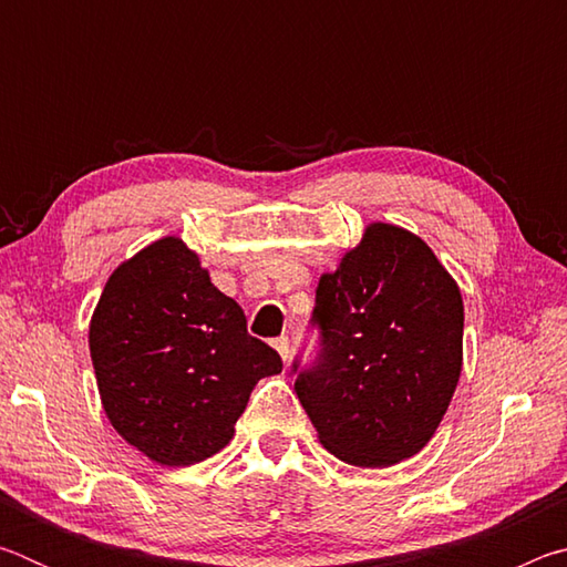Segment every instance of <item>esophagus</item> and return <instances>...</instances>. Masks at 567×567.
<instances>
[{
    "mask_svg": "<svg viewBox=\"0 0 567 567\" xmlns=\"http://www.w3.org/2000/svg\"><path fill=\"white\" fill-rule=\"evenodd\" d=\"M272 348L277 350V354H280V358H282V360H287V358H290V340H287V338H285V334H282V338H277V340L272 342Z\"/></svg>",
    "mask_w": 567,
    "mask_h": 567,
    "instance_id": "34e87169",
    "label": "esophagus"
}]
</instances>
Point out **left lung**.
<instances>
[{
  "label": "left lung",
  "mask_w": 567,
  "mask_h": 567,
  "mask_svg": "<svg viewBox=\"0 0 567 567\" xmlns=\"http://www.w3.org/2000/svg\"><path fill=\"white\" fill-rule=\"evenodd\" d=\"M322 352L295 390L322 447L390 467L417 455L463 370V295L415 233L370 223L315 290ZM297 370V364H295Z\"/></svg>",
  "instance_id": "obj_1"
}]
</instances>
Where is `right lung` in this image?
Listing matches in <instances>:
<instances>
[{
    "label": "right lung",
    "mask_w": 567,
    "mask_h": 567,
    "mask_svg": "<svg viewBox=\"0 0 567 567\" xmlns=\"http://www.w3.org/2000/svg\"><path fill=\"white\" fill-rule=\"evenodd\" d=\"M90 354L112 427L167 467L219 453L252 388L282 372L280 354L247 334L243 307L175 235L110 275L90 320Z\"/></svg>",
    "instance_id": "right-lung-1"
}]
</instances>
